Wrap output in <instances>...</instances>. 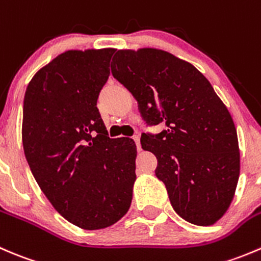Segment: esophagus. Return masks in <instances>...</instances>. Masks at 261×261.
<instances>
[{
    "mask_svg": "<svg viewBox=\"0 0 261 261\" xmlns=\"http://www.w3.org/2000/svg\"><path fill=\"white\" fill-rule=\"evenodd\" d=\"M132 139H133L134 143H136L137 148H141V142H139V136H138V134H134V136H132Z\"/></svg>",
    "mask_w": 261,
    "mask_h": 261,
    "instance_id": "esophagus-1",
    "label": "esophagus"
}]
</instances>
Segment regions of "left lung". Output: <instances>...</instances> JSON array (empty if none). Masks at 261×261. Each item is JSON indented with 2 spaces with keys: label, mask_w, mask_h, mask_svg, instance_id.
<instances>
[{
  "label": "left lung",
  "mask_w": 261,
  "mask_h": 261,
  "mask_svg": "<svg viewBox=\"0 0 261 261\" xmlns=\"http://www.w3.org/2000/svg\"><path fill=\"white\" fill-rule=\"evenodd\" d=\"M112 73L138 102L147 125L164 123L161 133H142V148L157 159L175 212L198 226L226 213L240 175L236 128L212 85L193 64L160 49L118 50Z\"/></svg>",
  "instance_id": "left-lung-1"
}]
</instances>
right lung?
<instances>
[{
  "label": "right lung",
  "instance_id": "add662e5",
  "mask_svg": "<svg viewBox=\"0 0 261 261\" xmlns=\"http://www.w3.org/2000/svg\"><path fill=\"white\" fill-rule=\"evenodd\" d=\"M114 49L68 50L35 73L25 91L22 146L54 210L74 226L101 229L128 212L136 144L110 138L96 107Z\"/></svg>",
  "mask_w": 261,
  "mask_h": 261
}]
</instances>
